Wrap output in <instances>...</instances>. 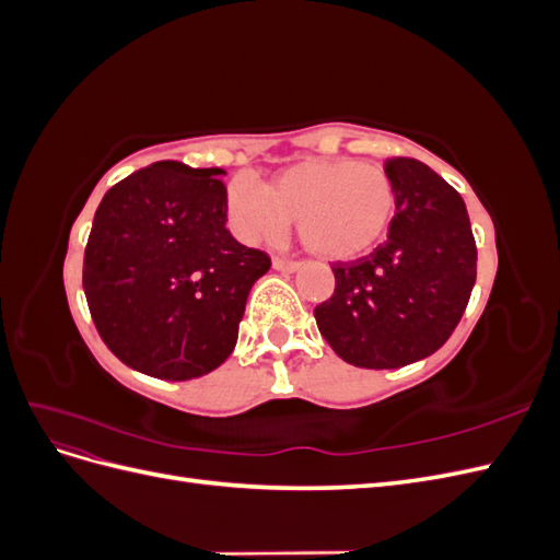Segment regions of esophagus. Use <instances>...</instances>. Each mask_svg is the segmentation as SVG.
Listing matches in <instances>:
<instances>
[{
    "instance_id": "obj_1",
    "label": "esophagus",
    "mask_w": 560,
    "mask_h": 560,
    "mask_svg": "<svg viewBox=\"0 0 560 560\" xmlns=\"http://www.w3.org/2000/svg\"><path fill=\"white\" fill-rule=\"evenodd\" d=\"M299 266H301L299 261H290V259H282V257H276V259H273V268H276V270H282V273H294V270H296Z\"/></svg>"
}]
</instances>
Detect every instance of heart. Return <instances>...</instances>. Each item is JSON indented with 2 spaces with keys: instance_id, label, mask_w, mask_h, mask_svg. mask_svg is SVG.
<instances>
[{
  "instance_id": "1",
  "label": "heart",
  "mask_w": 560,
  "mask_h": 560,
  "mask_svg": "<svg viewBox=\"0 0 560 560\" xmlns=\"http://www.w3.org/2000/svg\"><path fill=\"white\" fill-rule=\"evenodd\" d=\"M229 214L245 241L278 238L299 222L301 241L325 259H354L393 222L395 186L378 165L354 159L306 161L268 186L247 177L229 186Z\"/></svg>"
}]
</instances>
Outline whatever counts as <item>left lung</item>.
Wrapping results in <instances>:
<instances>
[{"label": "left lung", "mask_w": 560, "mask_h": 560, "mask_svg": "<svg viewBox=\"0 0 560 560\" xmlns=\"http://www.w3.org/2000/svg\"><path fill=\"white\" fill-rule=\"evenodd\" d=\"M383 167L395 186L387 238L366 257L334 261V294L315 306L338 358L366 369H397L442 348L477 282L460 194L416 159H385Z\"/></svg>", "instance_id": "1"}]
</instances>
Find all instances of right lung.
Masks as SVG:
<instances>
[{
    "instance_id": "1",
    "label": "right lung",
    "mask_w": 560,
    "mask_h": 560,
    "mask_svg": "<svg viewBox=\"0 0 560 560\" xmlns=\"http://www.w3.org/2000/svg\"><path fill=\"white\" fill-rule=\"evenodd\" d=\"M222 167L159 161L114 184L83 252V292L118 360L163 381L198 378L238 341L252 284L270 268L226 229Z\"/></svg>"
}]
</instances>
